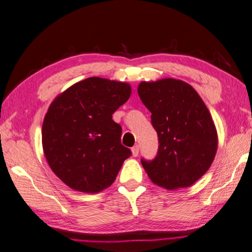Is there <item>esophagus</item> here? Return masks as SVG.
Segmentation results:
<instances>
[{"instance_id":"esophagus-1","label":"esophagus","mask_w":252,"mask_h":252,"mask_svg":"<svg viewBox=\"0 0 252 252\" xmlns=\"http://www.w3.org/2000/svg\"><path fill=\"white\" fill-rule=\"evenodd\" d=\"M132 155L134 156V157H137V156L139 155V146L132 147Z\"/></svg>"}]
</instances>
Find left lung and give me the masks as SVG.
<instances>
[{
	"mask_svg": "<svg viewBox=\"0 0 252 252\" xmlns=\"http://www.w3.org/2000/svg\"><path fill=\"white\" fill-rule=\"evenodd\" d=\"M139 97L151 112L158 151L141 158L148 176L167 189L189 187L204 175L218 149L215 126L204 102L189 84L174 78L142 82Z\"/></svg>",
	"mask_w": 252,
	"mask_h": 252,
	"instance_id": "obj_1",
	"label": "left lung"
}]
</instances>
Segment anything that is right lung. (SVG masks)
<instances>
[{"label":"right lung","mask_w":252,"mask_h":252,"mask_svg":"<svg viewBox=\"0 0 252 252\" xmlns=\"http://www.w3.org/2000/svg\"><path fill=\"white\" fill-rule=\"evenodd\" d=\"M129 84L90 77L56 97L42 125L51 170L75 190L98 193L112 185L131 150L112 114L129 99Z\"/></svg>","instance_id":"add662e5"}]
</instances>
